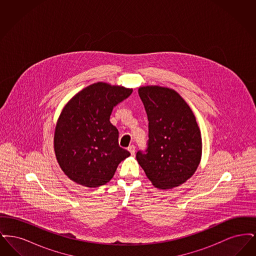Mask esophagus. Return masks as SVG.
<instances>
[{"instance_id": "obj_1", "label": "esophagus", "mask_w": 256, "mask_h": 256, "mask_svg": "<svg viewBox=\"0 0 256 256\" xmlns=\"http://www.w3.org/2000/svg\"><path fill=\"white\" fill-rule=\"evenodd\" d=\"M128 152H130L132 156H134V154H135V146H134V145H130L128 148Z\"/></svg>"}]
</instances>
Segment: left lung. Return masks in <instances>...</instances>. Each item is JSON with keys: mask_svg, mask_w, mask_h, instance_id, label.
<instances>
[{"mask_svg": "<svg viewBox=\"0 0 256 256\" xmlns=\"http://www.w3.org/2000/svg\"><path fill=\"white\" fill-rule=\"evenodd\" d=\"M148 120L146 154L136 159L146 178L158 189L178 187L187 182L202 158V134L195 115L174 89L158 86L138 89Z\"/></svg>", "mask_w": 256, "mask_h": 256, "instance_id": "left-lung-1", "label": "left lung"}]
</instances>
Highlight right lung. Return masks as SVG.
<instances>
[{"label":"right lung","instance_id":"add662e5","mask_svg":"<svg viewBox=\"0 0 256 256\" xmlns=\"http://www.w3.org/2000/svg\"><path fill=\"white\" fill-rule=\"evenodd\" d=\"M132 88L96 82L76 93L56 126L54 148L61 170L74 182L95 188L108 182L130 154L119 146V132L110 121L115 106Z\"/></svg>","mask_w":256,"mask_h":256}]
</instances>
